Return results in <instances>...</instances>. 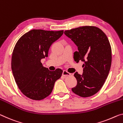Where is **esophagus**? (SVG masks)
<instances>
[{
  "label": "esophagus",
  "mask_w": 123,
  "mask_h": 123,
  "mask_svg": "<svg viewBox=\"0 0 123 123\" xmlns=\"http://www.w3.org/2000/svg\"><path fill=\"white\" fill-rule=\"evenodd\" d=\"M63 75L64 76H70V73H69V72H68L66 70H64L63 72Z\"/></svg>",
  "instance_id": "esophagus-1"
}]
</instances>
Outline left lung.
I'll return each mask as SVG.
<instances>
[{"mask_svg": "<svg viewBox=\"0 0 123 123\" xmlns=\"http://www.w3.org/2000/svg\"><path fill=\"white\" fill-rule=\"evenodd\" d=\"M76 45L75 62H84L82 75L74 74L77 85L72 91L82 97L94 95L105 84L112 63V49L105 34L95 26H85L64 31Z\"/></svg>", "mask_w": 123, "mask_h": 123, "instance_id": "left-lung-1", "label": "left lung"}]
</instances>
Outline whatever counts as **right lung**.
Returning a JSON list of instances; mask_svg holds the SVG:
<instances>
[{
  "mask_svg": "<svg viewBox=\"0 0 123 123\" xmlns=\"http://www.w3.org/2000/svg\"><path fill=\"white\" fill-rule=\"evenodd\" d=\"M58 31L32 30L24 34L16 43L11 57V69L18 87L25 96L33 100L48 96L63 70H49L41 60L48 56L52 43L63 35Z\"/></svg>",
  "mask_w": 123,
  "mask_h": 123,
  "instance_id": "1",
  "label": "right lung"
}]
</instances>
